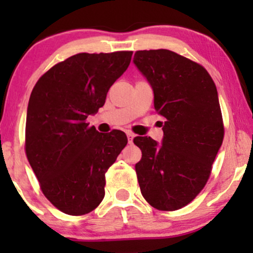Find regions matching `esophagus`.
Listing matches in <instances>:
<instances>
[{"label": "esophagus", "mask_w": 253, "mask_h": 253, "mask_svg": "<svg viewBox=\"0 0 253 253\" xmlns=\"http://www.w3.org/2000/svg\"><path fill=\"white\" fill-rule=\"evenodd\" d=\"M127 138H128V143H129V144H132L133 138H134V133H132V132H127Z\"/></svg>", "instance_id": "34e87169"}]
</instances>
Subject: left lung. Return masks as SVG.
<instances>
[{"label":"left lung","instance_id":"obj_1","mask_svg":"<svg viewBox=\"0 0 253 253\" xmlns=\"http://www.w3.org/2000/svg\"><path fill=\"white\" fill-rule=\"evenodd\" d=\"M133 62L165 119L161 145L150 136L133 139L143 155L135 164L139 187L156 210H181L205 188L223 140L215 83L202 65L170 50L136 51Z\"/></svg>","mask_w":253,"mask_h":253}]
</instances>
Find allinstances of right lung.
<instances>
[{"mask_svg":"<svg viewBox=\"0 0 253 253\" xmlns=\"http://www.w3.org/2000/svg\"><path fill=\"white\" fill-rule=\"evenodd\" d=\"M132 53L75 54L52 66L32 90L26 156L46 199L69 215H84L100 205L107 170L127 145L123 130L98 133L86 118L106 102Z\"/></svg>","mask_w":253,"mask_h":253,"instance_id":"obj_1","label":"right lung"}]
</instances>
